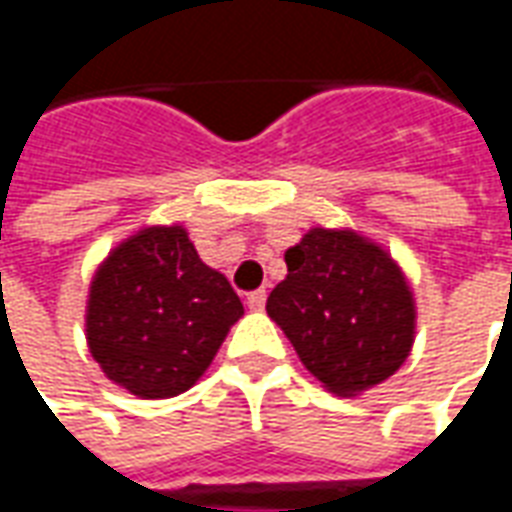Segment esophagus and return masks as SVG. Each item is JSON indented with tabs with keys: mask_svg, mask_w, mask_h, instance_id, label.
<instances>
[{
	"mask_svg": "<svg viewBox=\"0 0 512 512\" xmlns=\"http://www.w3.org/2000/svg\"><path fill=\"white\" fill-rule=\"evenodd\" d=\"M246 307L252 312H260L266 307V290H252L249 296H246Z\"/></svg>",
	"mask_w": 512,
	"mask_h": 512,
	"instance_id": "esophagus-1",
	"label": "esophagus"
}]
</instances>
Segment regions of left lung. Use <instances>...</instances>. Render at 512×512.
Wrapping results in <instances>:
<instances>
[{
	"label": "left lung",
	"mask_w": 512,
	"mask_h": 512,
	"mask_svg": "<svg viewBox=\"0 0 512 512\" xmlns=\"http://www.w3.org/2000/svg\"><path fill=\"white\" fill-rule=\"evenodd\" d=\"M285 263L288 277L266 310L301 365L340 397L395 376L417 332L414 293L395 257L351 227H312Z\"/></svg>",
	"instance_id": "8db88e82"
}]
</instances>
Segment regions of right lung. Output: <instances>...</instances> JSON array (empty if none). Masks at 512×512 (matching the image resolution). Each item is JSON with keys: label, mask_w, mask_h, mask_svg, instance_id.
<instances>
[{"label": "right lung", "mask_w": 512, "mask_h": 512, "mask_svg": "<svg viewBox=\"0 0 512 512\" xmlns=\"http://www.w3.org/2000/svg\"><path fill=\"white\" fill-rule=\"evenodd\" d=\"M244 304L205 266L183 224H153L106 255L84 312L90 354L112 384L145 400L197 384Z\"/></svg>", "instance_id": "add662e5"}]
</instances>
